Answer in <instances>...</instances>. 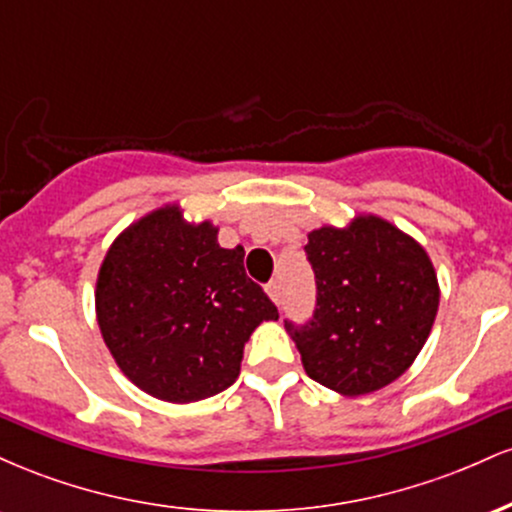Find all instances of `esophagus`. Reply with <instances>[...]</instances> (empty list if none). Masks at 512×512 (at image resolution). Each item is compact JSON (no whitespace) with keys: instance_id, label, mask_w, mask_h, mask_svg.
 Listing matches in <instances>:
<instances>
[{"instance_id":"esophagus-1","label":"esophagus","mask_w":512,"mask_h":512,"mask_svg":"<svg viewBox=\"0 0 512 512\" xmlns=\"http://www.w3.org/2000/svg\"><path fill=\"white\" fill-rule=\"evenodd\" d=\"M267 293H269V298H272L276 305H281V286H279V281H269Z\"/></svg>"}]
</instances>
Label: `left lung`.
Listing matches in <instances>:
<instances>
[{
	"label": "left lung",
	"mask_w": 512,
	"mask_h": 512,
	"mask_svg": "<svg viewBox=\"0 0 512 512\" xmlns=\"http://www.w3.org/2000/svg\"><path fill=\"white\" fill-rule=\"evenodd\" d=\"M315 310L284 320L305 373L346 397L390 385L419 356L438 313V279L426 250L378 216L322 226L305 245Z\"/></svg>",
	"instance_id": "8db88e82"
}]
</instances>
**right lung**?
I'll list each match as a JSON object with an SVG mask.
<instances>
[{
	"instance_id": "obj_1",
	"label": "right lung",
	"mask_w": 512,
	"mask_h": 512,
	"mask_svg": "<svg viewBox=\"0 0 512 512\" xmlns=\"http://www.w3.org/2000/svg\"><path fill=\"white\" fill-rule=\"evenodd\" d=\"M209 221L163 207L120 233L101 264L96 315L122 373L163 402L187 404L236 383L243 346L279 310L221 248Z\"/></svg>"
}]
</instances>
